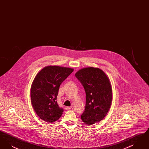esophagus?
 Here are the masks:
<instances>
[{
  "label": "esophagus",
  "mask_w": 149,
  "mask_h": 149,
  "mask_svg": "<svg viewBox=\"0 0 149 149\" xmlns=\"http://www.w3.org/2000/svg\"><path fill=\"white\" fill-rule=\"evenodd\" d=\"M72 108V107H65V109H67V110H69V109H70Z\"/></svg>",
  "instance_id": "esophagus-1"
}]
</instances>
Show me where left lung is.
Segmentation results:
<instances>
[{"mask_svg":"<svg viewBox=\"0 0 149 149\" xmlns=\"http://www.w3.org/2000/svg\"><path fill=\"white\" fill-rule=\"evenodd\" d=\"M75 77L83 86L86 94L81 120L90 125L102 120L111 107L112 99L109 79L103 71L92 67L81 69Z\"/></svg>","mask_w":149,"mask_h":149,"instance_id":"obj_1","label":"left lung"}]
</instances>
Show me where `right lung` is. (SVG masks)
<instances>
[{
    "label": "right lung",
    "instance_id": "add662e5",
    "mask_svg": "<svg viewBox=\"0 0 149 149\" xmlns=\"http://www.w3.org/2000/svg\"><path fill=\"white\" fill-rule=\"evenodd\" d=\"M73 69L58 66H49L36 75L31 91L33 108L37 116L46 122L56 121L64 109L58 106L57 97L60 85L68 78Z\"/></svg>",
    "mask_w": 149,
    "mask_h": 149
}]
</instances>
